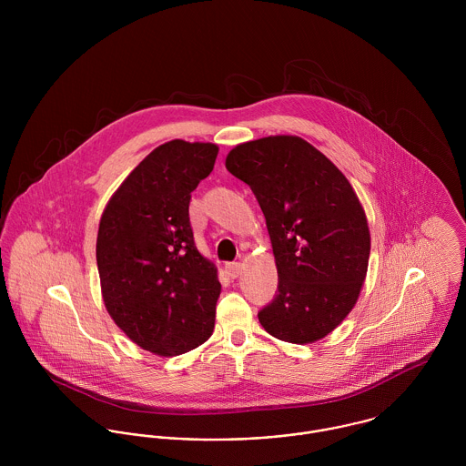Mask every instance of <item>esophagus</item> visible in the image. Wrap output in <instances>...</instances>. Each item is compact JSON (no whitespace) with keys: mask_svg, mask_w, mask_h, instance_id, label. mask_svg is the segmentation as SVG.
I'll return each mask as SVG.
<instances>
[{"mask_svg":"<svg viewBox=\"0 0 466 466\" xmlns=\"http://www.w3.org/2000/svg\"><path fill=\"white\" fill-rule=\"evenodd\" d=\"M226 272H228L229 278H238L240 272H242V264H238V262L228 264V266H226Z\"/></svg>","mask_w":466,"mask_h":466,"instance_id":"34e87169","label":"esophagus"}]
</instances>
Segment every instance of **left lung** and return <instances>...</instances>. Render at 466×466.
I'll return each mask as SVG.
<instances>
[{
  "label": "left lung",
  "mask_w": 466,
  "mask_h": 466,
  "mask_svg": "<svg viewBox=\"0 0 466 466\" xmlns=\"http://www.w3.org/2000/svg\"><path fill=\"white\" fill-rule=\"evenodd\" d=\"M226 168L249 185L266 215L278 294L258 312L272 337L309 344L355 307L371 237L344 174L299 136H267L229 150Z\"/></svg>",
  "instance_id": "1"
}]
</instances>
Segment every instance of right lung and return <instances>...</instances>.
I'll list each match as a JSON object with an SVG mask.
<instances>
[{
    "label": "right lung",
    "mask_w": 466,
    "mask_h": 466,
    "mask_svg": "<svg viewBox=\"0 0 466 466\" xmlns=\"http://www.w3.org/2000/svg\"><path fill=\"white\" fill-rule=\"evenodd\" d=\"M215 143L156 147L106 204L96 237L104 305L139 348L159 357L209 339L220 296L217 267L196 248L188 206L213 170Z\"/></svg>",
    "instance_id": "add662e5"
}]
</instances>
